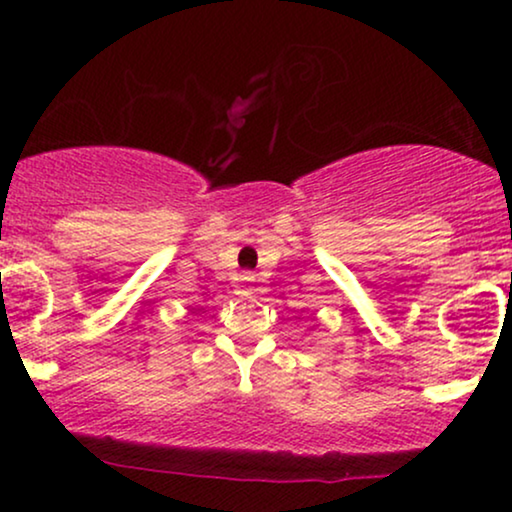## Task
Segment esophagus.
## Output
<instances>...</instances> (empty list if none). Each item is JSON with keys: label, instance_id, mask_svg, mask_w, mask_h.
I'll return each mask as SVG.
<instances>
[{"label": "esophagus", "instance_id": "esophagus-1", "mask_svg": "<svg viewBox=\"0 0 512 512\" xmlns=\"http://www.w3.org/2000/svg\"><path fill=\"white\" fill-rule=\"evenodd\" d=\"M252 281H255V276H252V274H240V279H238V293L248 291V286L252 284Z\"/></svg>", "mask_w": 512, "mask_h": 512}]
</instances>
